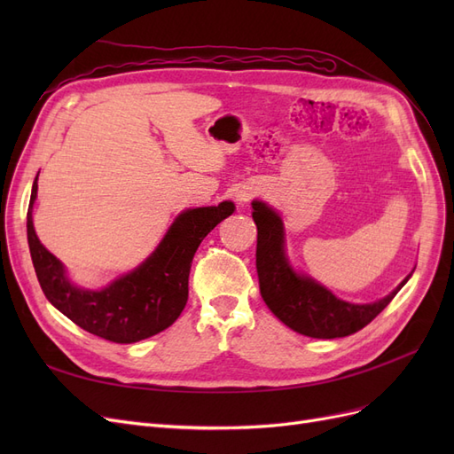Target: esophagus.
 <instances>
[{
    "label": "esophagus",
    "instance_id": "esophagus-1",
    "mask_svg": "<svg viewBox=\"0 0 454 454\" xmlns=\"http://www.w3.org/2000/svg\"><path fill=\"white\" fill-rule=\"evenodd\" d=\"M252 197H254V191H252V189H248V187H244V189L237 191V200H239L240 204L248 202Z\"/></svg>",
    "mask_w": 454,
    "mask_h": 454
}]
</instances>
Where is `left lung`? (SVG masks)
<instances>
[{
    "label": "left lung",
    "mask_w": 454,
    "mask_h": 454,
    "mask_svg": "<svg viewBox=\"0 0 454 454\" xmlns=\"http://www.w3.org/2000/svg\"><path fill=\"white\" fill-rule=\"evenodd\" d=\"M257 225L255 267L259 292L277 318L294 332L314 339L347 337L365 327L402 290L411 274L373 303H348L325 286L294 269L286 254L284 223L277 210L263 200H252Z\"/></svg>",
    "instance_id": "left-lung-1"
}]
</instances>
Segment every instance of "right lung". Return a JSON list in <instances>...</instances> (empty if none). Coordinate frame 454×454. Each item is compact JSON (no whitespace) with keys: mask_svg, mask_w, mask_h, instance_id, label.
I'll return each mask as SVG.
<instances>
[{"mask_svg":"<svg viewBox=\"0 0 454 454\" xmlns=\"http://www.w3.org/2000/svg\"><path fill=\"white\" fill-rule=\"evenodd\" d=\"M39 176V174H37ZM37 176L28 206V246L37 280L45 297L85 332L121 345L153 337L172 325L189 295L191 261L204 237L235 212L231 200L189 208L177 214L155 252L130 272L102 290L74 284L60 259L39 242L34 229Z\"/></svg>","mask_w":454,"mask_h":454,"instance_id":"1","label":"right lung"}]
</instances>
